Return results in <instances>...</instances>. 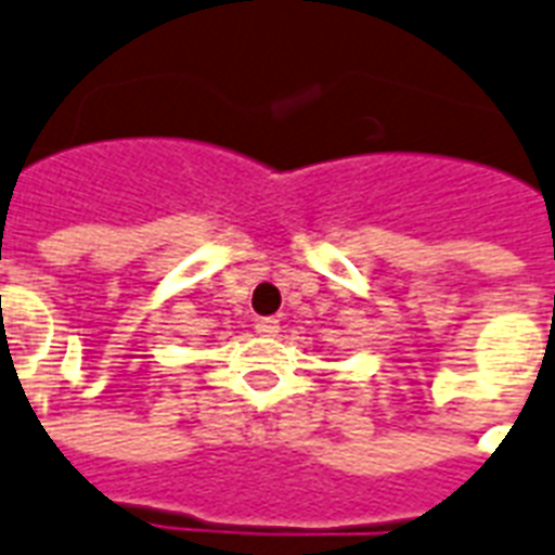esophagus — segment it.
<instances>
[{"label":"esophagus","mask_w":555,"mask_h":555,"mask_svg":"<svg viewBox=\"0 0 555 555\" xmlns=\"http://www.w3.org/2000/svg\"><path fill=\"white\" fill-rule=\"evenodd\" d=\"M255 330H257V336L272 338V336H278V333H281V324H278L274 318H260V321L255 324Z\"/></svg>","instance_id":"esophagus-1"}]
</instances>
